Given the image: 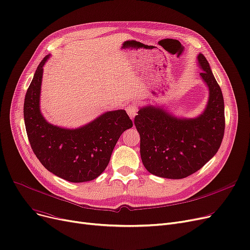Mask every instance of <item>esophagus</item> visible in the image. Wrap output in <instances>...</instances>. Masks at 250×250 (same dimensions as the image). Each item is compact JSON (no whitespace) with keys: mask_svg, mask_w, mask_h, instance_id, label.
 Returning a JSON list of instances; mask_svg holds the SVG:
<instances>
[{"mask_svg":"<svg viewBox=\"0 0 250 250\" xmlns=\"http://www.w3.org/2000/svg\"><path fill=\"white\" fill-rule=\"evenodd\" d=\"M126 112L132 119L137 115L138 113V107L135 104H129L126 107Z\"/></svg>","mask_w":250,"mask_h":250,"instance_id":"34e87169","label":"esophagus"}]
</instances>
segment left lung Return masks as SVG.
<instances>
[{
    "instance_id": "1",
    "label": "left lung",
    "mask_w": 250,
    "mask_h": 250,
    "mask_svg": "<svg viewBox=\"0 0 250 250\" xmlns=\"http://www.w3.org/2000/svg\"><path fill=\"white\" fill-rule=\"evenodd\" d=\"M198 62L208 83L209 100L197 118H176L158 107L147 106L135 117L140 153L146 169L161 178L183 179L199 170L221 147L225 134L222 90L202 54Z\"/></svg>"
}]
</instances>
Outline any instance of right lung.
<instances>
[{"label":"right lung","mask_w":250,"mask_h":250,"mask_svg":"<svg viewBox=\"0 0 250 250\" xmlns=\"http://www.w3.org/2000/svg\"><path fill=\"white\" fill-rule=\"evenodd\" d=\"M48 58L39 64L24 99L29 144L41 164L55 176L72 183L94 180L105 170L117 140L133 126V122L125 110H115L77 129L48 124L39 105L42 66Z\"/></svg>","instance_id":"right-lung-1"}]
</instances>
